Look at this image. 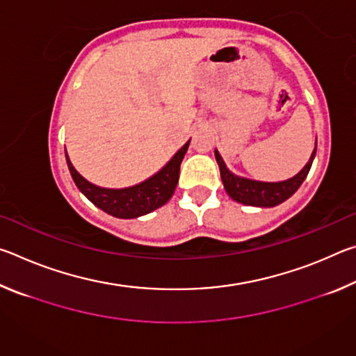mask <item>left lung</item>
<instances>
[{
  "label": "left lung",
  "instance_id": "obj_1",
  "mask_svg": "<svg viewBox=\"0 0 356 356\" xmlns=\"http://www.w3.org/2000/svg\"><path fill=\"white\" fill-rule=\"evenodd\" d=\"M317 150V143L314 147V152H312L311 159L306 166L301 170L297 176L284 180V182H276V184H268V182H256V180L237 177L227 170L225 161H222L221 155L218 150H215V159L216 163L220 166L221 172V180L225 184V190L227 195L232 197L234 201L240 204H245V206H256V207H275L278 204L284 202L289 200L295 191L300 188V185L303 184V180L308 176L311 170L312 160L316 156Z\"/></svg>",
  "mask_w": 356,
  "mask_h": 356
}]
</instances>
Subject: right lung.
<instances>
[{
  "label": "right lung",
  "instance_id": "add662e5",
  "mask_svg": "<svg viewBox=\"0 0 356 356\" xmlns=\"http://www.w3.org/2000/svg\"><path fill=\"white\" fill-rule=\"evenodd\" d=\"M190 141L179 150V152L172 156L163 170L159 171L143 184H138L130 188L122 190H110V188H100L97 185H92L83 179L80 174L75 171L72 166L67 154V166L74 179L75 185L78 186L84 196L91 201L94 206L104 210V212L110 213L118 218H136V216L146 215L152 210L159 209L171 200L174 190H176L179 182V171L180 163H182L186 149H188Z\"/></svg>",
  "mask_w": 356,
  "mask_h": 356
}]
</instances>
